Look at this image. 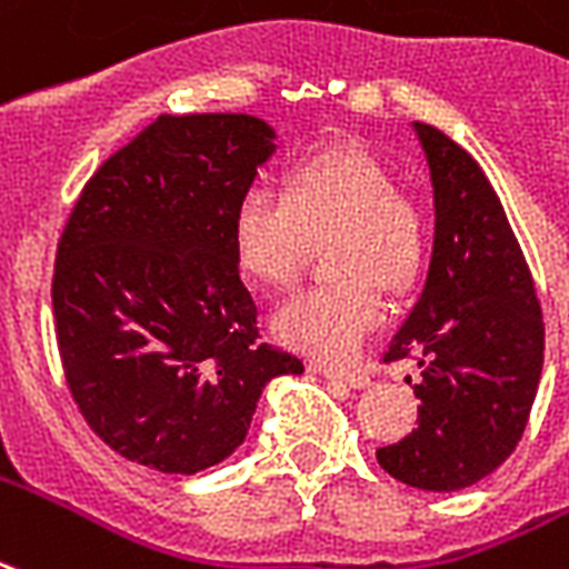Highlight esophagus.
Segmentation results:
<instances>
[{
  "label": "esophagus",
  "instance_id": "1",
  "mask_svg": "<svg viewBox=\"0 0 569 569\" xmlns=\"http://www.w3.org/2000/svg\"><path fill=\"white\" fill-rule=\"evenodd\" d=\"M317 373H322L326 380H338V382H347L352 389H368L370 386V377L368 373H361V370H347V368H328V365H313Z\"/></svg>",
  "mask_w": 569,
  "mask_h": 569
}]
</instances>
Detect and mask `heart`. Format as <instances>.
Returning <instances> with one entry per match:
<instances>
[{
	"mask_svg": "<svg viewBox=\"0 0 569 569\" xmlns=\"http://www.w3.org/2000/svg\"><path fill=\"white\" fill-rule=\"evenodd\" d=\"M231 252L243 277L286 289L301 271L310 243L326 247L331 283L289 298L273 331L286 347L322 361L352 359L382 322L386 292H403L422 273L428 229L422 208L395 189L389 166L365 147L338 144L298 159L283 196L252 183L231 210Z\"/></svg>",
	"mask_w": 569,
	"mask_h": 569,
	"instance_id": "1",
	"label": "heart"
}]
</instances>
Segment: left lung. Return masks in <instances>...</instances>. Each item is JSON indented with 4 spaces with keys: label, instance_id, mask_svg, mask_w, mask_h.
I'll return each instance as SVG.
<instances>
[{
    "label": "left lung",
    "instance_id": "1",
    "mask_svg": "<svg viewBox=\"0 0 569 569\" xmlns=\"http://www.w3.org/2000/svg\"><path fill=\"white\" fill-rule=\"evenodd\" d=\"M435 187L428 280L382 361L416 359L419 428L377 449L380 467L425 491H458L516 449L542 373L540 301L498 192L449 134L413 123Z\"/></svg>",
    "mask_w": 569,
    "mask_h": 569
}]
</instances>
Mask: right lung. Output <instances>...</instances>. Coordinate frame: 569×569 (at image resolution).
Here are the masks:
<instances>
[{"label": "right lung", "mask_w": 569, "mask_h": 569, "mask_svg": "<svg viewBox=\"0 0 569 569\" xmlns=\"http://www.w3.org/2000/svg\"><path fill=\"white\" fill-rule=\"evenodd\" d=\"M271 153L250 113H162L71 208L50 289L62 370L87 425L134 465H220L264 382L305 370L259 340L231 252L234 201Z\"/></svg>", "instance_id": "obj_1"}]
</instances>
